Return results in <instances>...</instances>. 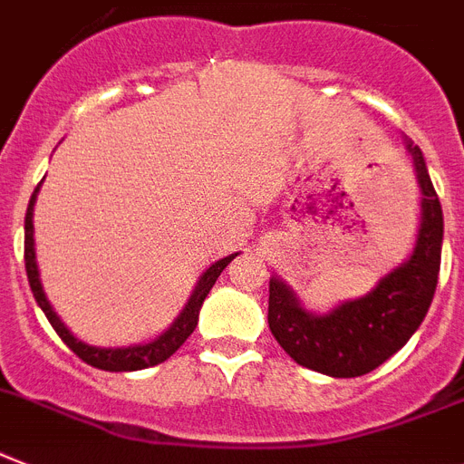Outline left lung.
<instances>
[{"label": "left lung", "mask_w": 464, "mask_h": 464, "mask_svg": "<svg viewBox=\"0 0 464 464\" xmlns=\"http://www.w3.org/2000/svg\"><path fill=\"white\" fill-rule=\"evenodd\" d=\"M422 188V224L411 259L361 299L328 316L299 306L285 283L268 280V328L299 365L330 377H361L394 356L427 316L441 266L443 214L422 150L408 143Z\"/></svg>", "instance_id": "left-lung-1"}]
</instances>
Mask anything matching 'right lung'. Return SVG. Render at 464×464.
I'll list each match as a JSON object with an SVG mask.
<instances>
[{
	"label": "right lung",
	"mask_w": 464,
	"mask_h": 464,
	"mask_svg": "<svg viewBox=\"0 0 464 464\" xmlns=\"http://www.w3.org/2000/svg\"><path fill=\"white\" fill-rule=\"evenodd\" d=\"M37 190H40V186L34 188L33 198H30V205H27V214H25V271H27V280H30V290H33L37 304L42 306L44 316L49 318V323H52V328L58 333V337H61V340L68 344V349H72V352H75L84 363L93 365V368H99V371H111V372L143 371V368H150V365H158L162 363V361H167V358L177 352L179 346L188 340L190 333L196 330L198 314H200L202 302H205V297L209 295L212 285L221 276V271H224V268L228 266V264H231L238 255L224 256V259L212 264V266L200 276L198 287L193 290V295H190L188 304H186V309L181 311V316L172 323V328L160 334L158 340L148 342V344L127 346V349H96V346L84 344V342L75 340V337L70 334V330L65 328L63 323H61V318L56 316V311L52 309V304L46 302L44 290H42L40 274H37V262H34V247H33L34 245L33 208H34V198H37Z\"/></svg>",
	"instance_id": "add662e5"
}]
</instances>
